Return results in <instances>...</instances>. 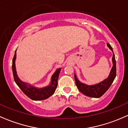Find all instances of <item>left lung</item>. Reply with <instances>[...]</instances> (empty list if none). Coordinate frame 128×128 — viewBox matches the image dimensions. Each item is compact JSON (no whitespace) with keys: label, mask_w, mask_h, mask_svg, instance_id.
<instances>
[{"label":"left lung","mask_w":128,"mask_h":128,"mask_svg":"<svg viewBox=\"0 0 128 128\" xmlns=\"http://www.w3.org/2000/svg\"><path fill=\"white\" fill-rule=\"evenodd\" d=\"M107 45L114 53L112 48L110 46V44H107ZM112 62L113 67L111 68V70H110L108 77L104 80L103 81L99 83H97V84H92V85H88V84L82 83L81 82L79 81L78 79L76 78V75L75 74L74 78L75 84L77 86L78 90H79V91L85 96L95 98H99L101 97L110 88L112 83H113L114 79L115 78V76H116V61H115L114 53L113 54Z\"/></svg>","instance_id":"obj_1"}]
</instances>
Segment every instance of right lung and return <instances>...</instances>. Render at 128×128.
Returning a JSON list of instances; mask_svg holds the SVG:
<instances>
[{"instance_id":"right-lung-1","label":"right lung","mask_w":128,"mask_h":128,"mask_svg":"<svg viewBox=\"0 0 128 128\" xmlns=\"http://www.w3.org/2000/svg\"><path fill=\"white\" fill-rule=\"evenodd\" d=\"M16 50L15 51L13 61H12V70H13L14 82L18 86L19 88L21 89V91L28 98L34 100H41L47 99L54 93L58 85V79L61 68L56 69L54 73L52 75L51 82L49 85L44 88H37L20 80L17 75V72L16 70Z\"/></svg>"}]
</instances>
